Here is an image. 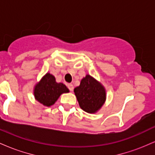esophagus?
I'll use <instances>...</instances> for the list:
<instances>
[{
  "instance_id": "obj_1",
  "label": "esophagus",
  "mask_w": 155,
  "mask_h": 155,
  "mask_svg": "<svg viewBox=\"0 0 155 155\" xmlns=\"http://www.w3.org/2000/svg\"><path fill=\"white\" fill-rule=\"evenodd\" d=\"M68 87L70 90V91H73V90H74V86H73L72 84H68Z\"/></svg>"
}]
</instances>
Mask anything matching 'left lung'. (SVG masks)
<instances>
[{"label": "left lung", "instance_id": "obj_1", "mask_svg": "<svg viewBox=\"0 0 155 155\" xmlns=\"http://www.w3.org/2000/svg\"><path fill=\"white\" fill-rule=\"evenodd\" d=\"M74 93L81 109L89 114H95L106 102V89L101 82L89 74L81 80Z\"/></svg>", "mask_w": 155, "mask_h": 155}]
</instances>
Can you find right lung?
Instances as JSON below:
<instances>
[{"instance_id":"1","label":"right lung","mask_w":155,"mask_h":155,"mask_svg":"<svg viewBox=\"0 0 155 155\" xmlns=\"http://www.w3.org/2000/svg\"><path fill=\"white\" fill-rule=\"evenodd\" d=\"M69 92V90L63 83H58L52 74L47 73L33 90L35 99L44 106H52L62 94Z\"/></svg>"}]
</instances>
